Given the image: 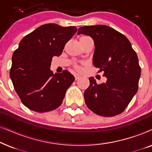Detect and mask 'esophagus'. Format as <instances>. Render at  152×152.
Here are the masks:
<instances>
[{
	"label": "esophagus",
	"instance_id": "esophagus-1",
	"mask_svg": "<svg viewBox=\"0 0 152 152\" xmlns=\"http://www.w3.org/2000/svg\"><path fill=\"white\" fill-rule=\"evenodd\" d=\"M75 80H80L82 77H81L80 75H75Z\"/></svg>",
	"mask_w": 152,
	"mask_h": 152
}]
</instances>
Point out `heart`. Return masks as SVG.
<instances>
[{
    "mask_svg": "<svg viewBox=\"0 0 152 152\" xmlns=\"http://www.w3.org/2000/svg\"><path fill=\"white\" fill-rule=\"evenodd\" d=\"M77 69L78 70H81L80 68H79V67H77Z\"/></svg>",
    "mask_w": 152,
    "mask_h": 152,
    "instance_id": "b5f03b06",
    "label": "heart"
}]
</instances>
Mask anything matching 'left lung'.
Wrapping results in <instances>:
<instances>
[{
    "label": "left lung",
    "mask_w": 152,
    "mask_h": 152,
    "mask_svg": "<svg viewBox=\"0 0 152 152\" xmlns=\"http://www.w3.org/2000/svg\"><path fill=\"white\" fill-rule=\"evenodd\" d=\"M78 34L90 36L95 43L93 64L104 72L106 83L97 84L90 77L84 91L86 104L90 110L104 117L120 114L136 94L141 68L132 44L124 34L111 27H81Z\"/></svg>",
    "instance_id": "8db88e82"
}]
</instances>
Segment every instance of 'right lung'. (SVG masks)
Instances as JSON below:
<instances>
[{
    "label": "right lung",
    "mask_w": 152,
    "mask_h": 152,
    "mask_svg": "<svg viewBox=\"0 0 152 152\" xmlns=\"http://www.w3.org/2000/svg\"><path fill=\"white\" fill-rule=\"evenodd\" d=\"M75 26L43 25L20 41L14 52L10 76L22 103L43 113L57 109L75 77L68 70L53 74L52 59L61 55L66 43L75 34Z\"/></svg>",
    "instance_id": "right-lung-1"
}]
</instances>
